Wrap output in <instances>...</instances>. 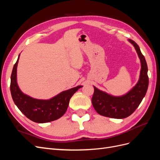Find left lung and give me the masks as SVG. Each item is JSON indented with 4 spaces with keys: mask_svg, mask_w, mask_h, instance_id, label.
I'll return each mask as SVG.
<instances>
[{
    "mask_svg": "<svg viewBox=\"0 0 160 160\" xmlns=\"http://www.w3.org/2000/svg\"><path fill=\"white\" fill-rule=\"evenodd\" d=\"M129 41L134 46L141 61L139 79L128 93L119 97L109 95L94 87L92 104L97 112L105 117L123 119L132 115L141 103L148 88L149 78L146 61L137 43L132 39H129Z\"/></svg>",
    "mask_w": 160,
    "mask_h": 160,
    "instance_id": "obj_1",
    "label": "left lung"
}]
</instances>
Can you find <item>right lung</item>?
I'll list each match as a JSON object with an SVG mask.
<instances>
[{
  "label": "right lung",
  "mask_w": 160,
  "mask_h": 160,
  "mask_svg": "<svg viewBox=\"0 0 160 160\" xmlns=\"http://www.w3.org/2000/svg\"><path fill=\"white\" fill-rule=\"evenodd\" d=\"M20 55L14 64L11 77V93L14 103L27 118L36 123H47L57 120L65 114L70 99L81 85L62 91L50 99L42 100L24 94L17 82V69Z\"/></svg>",
  "instance_id": "obj_1"
}]
</instances>
